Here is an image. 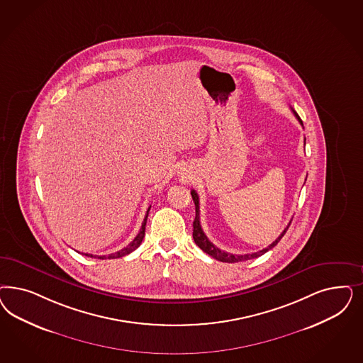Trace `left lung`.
Instances as JSON below:
<instances>
[{
    "label": "left lung",
    "instance_id": "1",
    "mask_svg": "<svg viewBox=\"0 0 363 363\" xmlns=\"http://www.w3.org/2000/svg\"><path fill=\"white\" fill-rule=\"evenodd\" d=\"M291 111H293V113L295 115V117L298 118V121L303 125V123H302L301 117L298 116V113L294 111L293 108H291ZM191 195H192V199H194V203H195V210H196V216H195V220H194V234H192V236H194V240H195V243H196V245H198V246H199L200 248L206 252V254H208L210 257H213V259H216V260H220V262H225V263H236V262H243V260L254 259V257H260V255L266 254L269 250L274 248V247L278 245V242H279L281 238H283V235L286 234V231L289 230V225H290V224H289V225L284 228V231L278 236V239H277V240H274L269 247H266V248H263V250H260V251L251 252V254H245V255H234V254H228V252H224V251H222L220 248H218L215 245H212L210 240H208V238H207L206 234L203 233L201 225H200L199 196H198V194H196V191H195V189H192V191H191Z\"/></svg>",
    "mask_w": 363,
    "mask_h": 363
}]
</instances>
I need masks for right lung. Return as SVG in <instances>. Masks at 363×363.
I'll return each instance as SVG.
<instances>
[{"label":"right lung","instance_id":"1","mask_svg":"<svg viewBox=\"0 0 363 363\" xmlns=\"http://www.w3.org/2000/svg\"><path fill=\"white\" fill-rule=\"evenodd\" d=\"M150 210H151V206L148 207V210H147V213H145V218H144V222L141 224L140 233L136 235V238L129 243L128 246L124 247L123 250H120V251H117L115 254H109V255H103V257H96V255H92V254H85L86 257H97V259H116V257H125V255H128L130 254L132 251H135L138 247L140 246L141 242H143V239H144V235H145V224H147V218H148V213H150Z\"/></svg>","mask_w":363,"mask_h":363}]
</instances>
